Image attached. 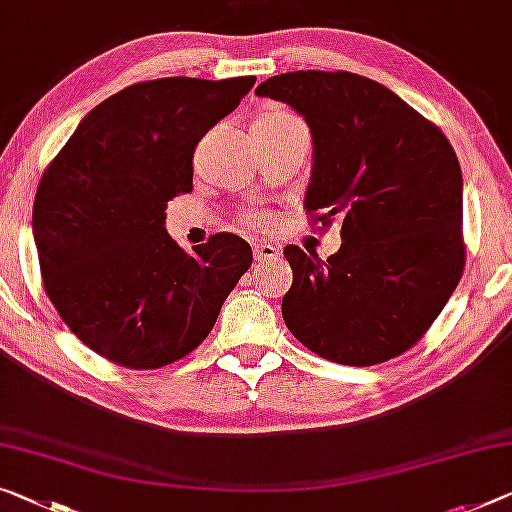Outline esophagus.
Wrapping results in <instances>:
<instances>
[{"mask_svg":"<svg viewBox=\"0 0 512 512\" xmlns=\"http://www.w3.org/2000/svg\"><path fill=\"white\" fill-rule=\"evenodd\" d=\"M279 256V247L270 245V242H258L254 245V258L256 261H272V258Z\"/></svg>","mask_w":512,"mask_h":512,"instance_id":"esophagus-1","label":"esophagus"}]
</instances>
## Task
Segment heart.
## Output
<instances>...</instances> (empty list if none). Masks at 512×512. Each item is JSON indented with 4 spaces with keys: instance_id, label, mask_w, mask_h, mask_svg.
<instances>
[{
    "instance_id": "1",
    "label": "heart",
    "mask_w": 512,
    "mask_h": 512,
    "mask_svg": "<svg viewBox=\"0 0 512 512\" xmlns=\"http://www.w3.org/2000/svg\"><path fill=\"white\" fill-rule=\"evenodd\" d=\"M295 128H304L300 116L293 109L283 105H267L256 114L254 123H251V132L254 137H267V135H279V132H288ZM247 224H270V217H247Z\"/></svg>"
}]
</instances>
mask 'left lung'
<instances>
[{"mask_svg": "<svg viewBox=\"0 0 512 512\" xmlns=\"http://www.w3.org/2000/svg\"><path fill=\"white\" fill-rule=\"evenodd\" d=\"M256 93L288 102L309 123L306 215L318 229L338 222L343 238L327 261L283 249L293 267L281 302L286 327L336 364L403 355L465 270L462 171L451 141L387 86L348 70L281 73Z\"/></svg>", "mask_w": 512, "mask_h": 512, "instance_id": "8db88e82", "label": "left lung"}]
</instances>
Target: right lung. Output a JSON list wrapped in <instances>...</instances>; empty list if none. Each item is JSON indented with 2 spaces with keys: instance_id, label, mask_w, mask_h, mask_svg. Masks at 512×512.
<instances>
[{
  "instance_id": "1",
  "label": "right lung",
  "mask_w": 512,
  "mask_h": 512,
  "mask_svg": "<svg viewBox=\"0 0 512 512\" xmlns=\"http://www.w3.org/2000/svg\"><path fill=\"white\" fill-rule=\"evenodd\" d=\"M254 84L137 82L93 107L47 164L31 222L43 288L100 357L135 371L187 357L249 270V242L215 233L187 254L164 210L192 192L196 144Z\"/></svg>"
}]
</instances>
